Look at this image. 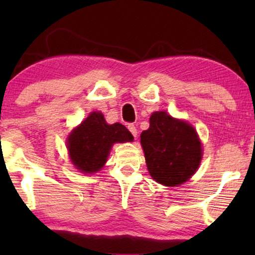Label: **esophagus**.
<instances>
[{
    "instance_id": "esophagus-1",
    "label": "esophagus",
    "mask_w": 255,
    "mask_h": 255,
    "mask_svg": "<svg viewBox=\"0 0 255 255\" xmlns=\"http://www.w3.org/2000/svg\"><path fill=\"white\" fill-rule=\"evenodd\" d=\"M128 131L131 132L132 135H133L134 138L137 137V134H138V131H137V128H135V127H134L133 124H128Z\"/></svg>"
}]
</instances>
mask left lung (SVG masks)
<instances>
[{
    "label": "left lung",
    "instance_id": "obj_1",
    "mask_svg": "<svg viewBox=\"0 0 255 255\" xmlns=\"http://www.w3.org/2000/svg\"><path fill=\"white\" fill-rule=\"evenodd\" d=\"M140 142L149 175L163 186L187 182L201 163L202 144L196 130L166 111L151 115L149 128L141 132Z\"/></svg>",
    "mask_w": 255,
    "mask_h": 255
}]
</instances>
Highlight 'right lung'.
Returning a JSON list of instances; mask_svg holds the SVG:
<instances>
[{
  "instance_id": "right-lung-1",
  "label": "right lung",
  "mask_w": 255,
  "mask_h": 255,
  "mask_svg": "<svg viewBox=\"0 0 255 255\" xmlns=\"http://www.w3.org/2000/svg\"><path fill=\"white\" fill-rule=\"evenodd\" d=\"M133 140V135L121 123L108 124L102 113L94 111L67 138L71 161L81 173H96L107 162L114 144Z\"/></svg>"
}]
</instances>
